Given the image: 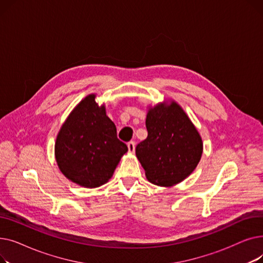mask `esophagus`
Here are the masks:
<instances>
[{"mask_svg":"<svg viewBox=\"0 0 263 263\" xmlns=\"http://www.w3.org/2000/svg\"><path fill=\"white\" fill-rule=\"evenodd\" d=\"M128 150H129L130 154H133L134 151H135V143L133 141L128 143Z\"/></svg>","mask_w":263,"mask_h":263,"instance_id":"esophagus-1","label":"esophagus"}]
</instances>
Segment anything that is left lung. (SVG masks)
Listing matches in <instances>:
<instances>
[{
	"instance_id": "1",
	"label": "left lung",
	"mask_w": 263,
	"mask_h": 263,
	"mask_svg": "<svg viewBox=\"0 0 263 263\" xmlns=\"http://www.w3.org/2000/svg\"><path fill=\"white\" fill-rule=\"evenodd\" d=\"M146 128L147 139L136 146L135 154L148 181L160 186L183 181L200 161L202 141L182 107L175 101L150 107Z\"/></svg>"
}]
</instances>
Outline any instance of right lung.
<instances>
[{
	"instance_id": "1",
	"label": "right lung",
	"mask_w": 263,
	"mask_h": 263,
	"mask_svg": "<svg viewBox=\"0 0 263 263\" xmlns=\"http://www.w3.org/2000/svg\"><path fill=\"white\" fill-rule=\"evenodd\" d=\"M88 95L69 114L58 134L55 159L61 172L84 187L106 183L128 147L117 139L115 123L105 106Z\"/></svg>"
}]
</instances>
